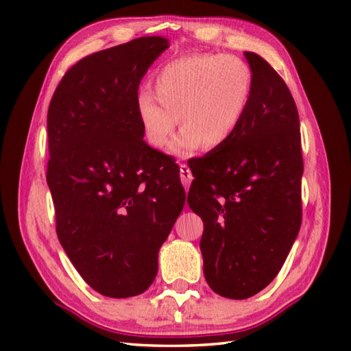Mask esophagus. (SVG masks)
<instances>
[{"label": "esophagus", "mask_w": 351, "mask_h": 351, "mask_svg": "<svg viewBox=\"0 0 351 351\" xmlns=\"http://www.w3.org/2000/svg\"><path fill=\"white\" fill-rule=\"evenodd\" d=\"M180 176H181V182L185 187V190H187L190 187V184L193 181V175H191V170L190 167L187 166V164H181L180 166Z\"/></svg>", "instance_id": "obj_1"}]
</instances>
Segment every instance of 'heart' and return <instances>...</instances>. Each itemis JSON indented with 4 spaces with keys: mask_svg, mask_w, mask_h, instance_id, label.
<instances>
[{
    "mask_svg": "<svg viewBox=\"0 0 351 351\" xmlns=\"http://www.w3.org/2000/svg\"><path fill=\"white\" fill-rule=\"evenodd\" d=\"M152 92L137 96V116L147 143L164 149L181 123L171 145L185 156L204 146L229 143L244 121L253 95V72L243 58L229 54H191L175 58L158 71Z\"/></svg>",
    "mask_w": 351,
    "mask_h": 351,
    "instance_id": "obj_1",
    "label": "heart"
}]
</instances>
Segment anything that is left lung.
Instances as JSON below:
<instances>
[{"instance_id": "1", "label": "left lung", "mask_w": 351, "mask_h": 351, "mask_svg": "<svg viewBox=\"0 0 351 351\" xmlns=\"http://www.w3.org/2000/svg\"><path fill=\"white\" fill-rule=\"evenodd\" d=\"M253 95L235 137L189 164V205L204 221L200 252L214 293L258 294L285 263L302 225L303 156L295 102L282 77L244 52Z\"/></svg>"}]
</instances>
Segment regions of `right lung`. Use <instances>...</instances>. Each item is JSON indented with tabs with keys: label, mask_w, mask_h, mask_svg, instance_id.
<instances>
[{
	"label": "right lung",
	"mask_w": 351,
	"mask_h": 351,
	"mask_svg": "<svg viewBox=\"0 0 351 351\" xmlns=\"http://www.w3.org/2000/svg\"><path fill=\"white\" fill-rule=\"evenodd\" d=\"M167 48L147 36L81 58L48 108L58 241L81 278L113 299L151 287L185 202L180 169L146 145L136 108L141 78Z\"/></svg>",
	"instance_id": "obj_1"
}]
</instances>
